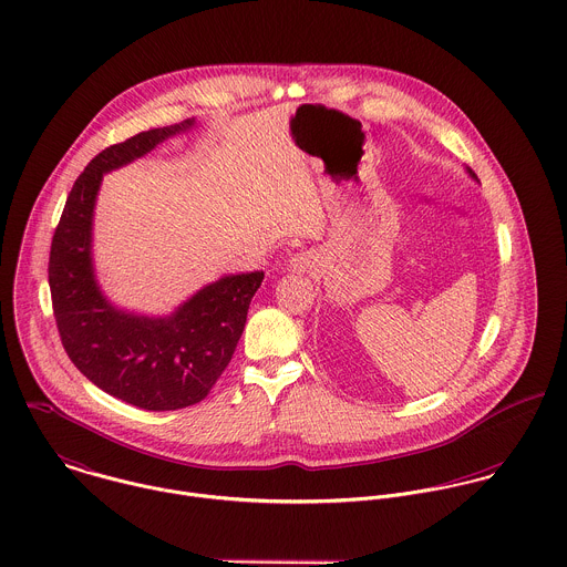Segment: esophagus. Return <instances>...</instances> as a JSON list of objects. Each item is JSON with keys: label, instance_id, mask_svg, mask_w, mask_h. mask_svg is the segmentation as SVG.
<instances>
[{"label": "esophagus", "instance_id": "1", "mask_svg": "<svg viewBox=\"0 0 567 567\" xmlns=\"http://www.w3.org/2000/svg\"><path fill=\"white\" fill-rule=\"evenodd\" d=\"M289 267L293 271H309L313 267V256L309 251H302V254H296L291 260H289Z\"/></svg>", "mask_w": 567, "mask_h": 567}]
</instances>
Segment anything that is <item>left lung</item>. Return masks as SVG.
Segmentation results:
<instances>
[{"instance_id":"left-lung-1","label":"left lung","mask_w":567,"mask_h":567,"mask_svg":"<svg viewBox=\"0 0 567 567\" xmlns=\"http://www.w3.org/2000/svg\"><path fill=\"white\" fill-rule=\"evenodd\" d=\"M466 173H468V175H471V177H473V179H477V177H475V173H473V171H471V168H466Z\"/></svg>"}]
</instances>
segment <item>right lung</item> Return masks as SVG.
Listing matches in <instances>:
<instances>
[{
	"instance_id": "right-lung-1",
	"label": "right lung",
	"mask_w": 567,
	"mask_h": 567,
	"mask_svg": "<svg viewBox=\"0 0 567 567\" xmlns=\"http://www.w3.org/2000/svg\"><path fill=\"white\" fill-rule=\"evenodd\" d=\"M193 126L195 117L142 131L99 153L74 182L50 247L52 309L68 357L103 392L151 412L182 410L208 396L265 278L262 271L224 276L164 318L117 309L101 291L92 227L103 175Z\"/></svg>"
}]
</instances>
